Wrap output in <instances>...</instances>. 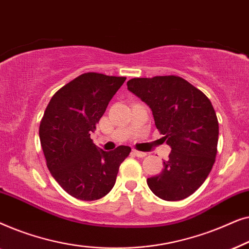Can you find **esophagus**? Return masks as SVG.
<instances>
[{"mask_svg":"<svg viewBox=\"0 0 249 249\" xmlns=\"http://www.w3.org/2000/svg\"><path fill=\"white\" fill-rule=\"evenodd\" d=\"M132 154L137 156V158H145V156L147 155V154H146V153H144V152H139V151H136V149H132Z\"/></svg>","mask_w":249,"mask_h":249,"instance_id":"obj_1","label":"esophagus"}]
</instances>
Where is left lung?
Returning <instances> with one entry per match:
<instances>
[{
    "mask_svg": "<svg viewBox=\"0 0 249 249\" xmlns=\"http://www.w3.org/2000/svg\"><path fill=\"white\" fill-rule=\"evenodd\" d=\"M128 89L151 107L155 125L171 146L160 175L147 179L164 200H181L196 192L215 162L219 122L212 103L198 88L178 76L134 78Z\"/></svg>",
    "mask_w": 249,
    "mask_h": 249,
    "instance_id": "obj_1",
    "label": "left lung"
}]
</instances>
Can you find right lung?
Masks as SVG:
<instances>
[{"mask_svg": "<svg viewBox=\"0 0 249 249\" xmlns=\"http://www.w3.org/2000/svg\"><path fill=\"white\" fill-rule=\"evenodd\" d=\"M124 80L125 77L83 73L60 88L44 112L39 139L46 165L74 198L96 200L110 193L120 164L131 152L129 146L105 152L90 139Z\"/></svg>", "mask_w": 249, "mask_h": 249, "instance_id": "right-lung-1", "label": "right lung"}]
</instances>
